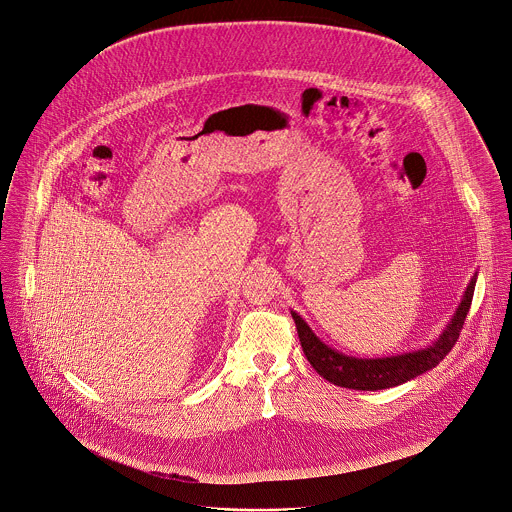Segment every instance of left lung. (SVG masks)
I'll return each mask as SVG.
<instances>
[{"mask_svg":"<svg viewBox=\"0 0 512 512\" xmlns=\"http://www.w3.org/2000/svg\"><path fill=\"white\" fill-rule=\"evenodd\" d=\"M479 273H475L465 289V295L453 313L451 321L447 327L441 331V335L427 347L407 351V353H397L389 357H353L345 355L327 343H323L313 329L307 325V321L297 313L291 311L299 341L303 347V353L307 361L313 365V369L327 379L329 383L345 389H355V391H381L389 387L403 385L431 369H435L455 347L459 333L463 329V323L467 319V313L473 303V293L477 285Z\"/></svg>","mask_w":512,"mask_h":512,"instance_id":"obj_1","label":"left lung"}]
</instances>
